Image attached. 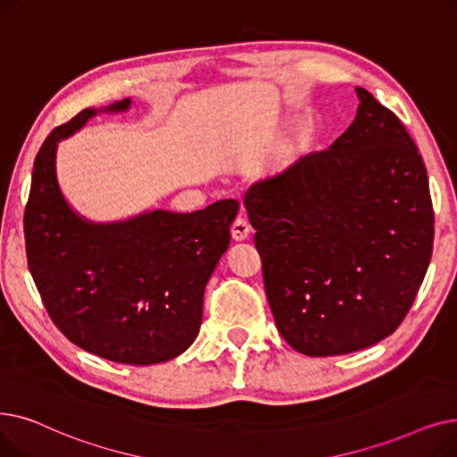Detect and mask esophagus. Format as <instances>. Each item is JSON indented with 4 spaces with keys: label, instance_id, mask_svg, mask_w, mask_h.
Listing matches in <instances>:
<instances>
[{
    "label": "esophagus",
    "instance_id": "obj_1",
    "mask_svg": "<svg viewBox=\"0 0 457 457\" xmlns=\"http://www.w3.org/2000/svg\"><path fill=\"white\" fill-rule=\"evenodd\" d=\"M230 234H232L234 242H244V240H247L249 234H251V227L244 220V217H236L232 227H230Z\"/></svg>",
    "mask_w": 457,
    "mask_h": 457
}]
</instances>
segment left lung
Here are the masks:
<instances>
[{
	"mask_svg": "<svg viewBox=\"0 0 457 457\" xmlns=\"http://www.w3.org/2000/svg\"><path fill=\"white\" fill-rule=\"evenodd\" d=\"M355 91L357 117L331 148L253 184L244 199L277 329L311 357L393 335L433 251L419 148L388 107Z\"/></svg>",
	"mask_w": 457,
	"mask_h": 457,
	"instance_id": "1",
	"label": "left lung"
}]
</instances>
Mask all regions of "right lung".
<instances>
[{"label":"right lung","mask_w":457,"mask_h":457,"mask_svg":"<svg viewBox=\"0 0 457 457\" xmlns=\"http://www.w3.org/2000/svg\"><path fill=\"white\" fill-rule=\"evenodd\" d=\"M128 105L124 98L110 110ZM95 113L87 107L54 128L35 158L24 212L28 266L52 321L72 344L113 362H163L199 333L206 282L228 249L240 204L154 210L115 225L79 220L57 186L55 148Z\"/></svg>","instance_id":"right-lung-1"}]
</instances>
